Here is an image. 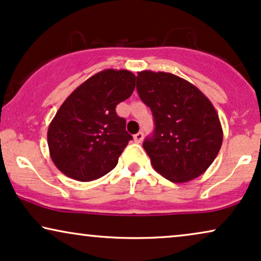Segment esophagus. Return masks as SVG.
Returning a JSON list of instances; mask_svg holds the SVG:
<instances>
[{"mask_svg":"<svg viewBox=\"0 0 261 261\" xmlns=\"http://www.w3.org/2000/svg\"><path fill=\"white\" fill-rule=\"evenodd\" d=\"M143 137H144L143 133H137L134 136V140H135V142H136V143H141V142L143 141Z\"/></svg>","mask_w":261,"mask_h":261,"instance_id":"esophagus-1","label":"esophagus"}]
</instances>
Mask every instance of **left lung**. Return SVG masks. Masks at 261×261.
<instances>
[{
	"label": "left lung",
	"instance_id": "8db88e82",
	"mask_svg": "<svg viewBox=\"0 0 261 261\" xmlns=\"http://www.w3.org/2000/svg\"><path fill=\"white\" fill-rule=\"evenodd\" d=\"M136 88L154 117V133L143 142L154 170L173 183L201 176L223 143L212 102L195 85L167 72H138Z\"/></svg>",
	"mask_w": 261,
	"mask_h": 261
}]
</instances>
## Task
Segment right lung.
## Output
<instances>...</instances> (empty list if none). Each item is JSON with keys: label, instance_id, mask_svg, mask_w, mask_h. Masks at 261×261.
Segmentation results:
<instances>
[{"label": "right lung", "instance_id": "1", "mask_svg": "<svg viewBox=\"0 0 261 261\" xmlns=\"http://www.w3.org/2000/svg\"><path fill=\"white\" fill-rule=\"evenodd\" d=\"M136 75L103 70L66 98L48 127V147L55 166L67 177L90 182L107 174L133 136L115 107L131 96Z\"/></svg>", "mask_w": 261, "mask_h": 261}]
</instances>
